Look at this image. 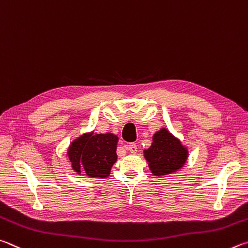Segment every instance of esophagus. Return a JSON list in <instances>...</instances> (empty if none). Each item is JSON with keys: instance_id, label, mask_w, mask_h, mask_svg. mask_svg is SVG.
<instances>
[{"instance_id": "esophagus-1", "label": "esophagus", "mask_w": 248, "mask_h": 248, "mask_svg": "<svg viewBox=\"0 0 248 248\" xmlns=\"http://www.w3.org/2000/svg\"><path fill=\"white\" fill-rule=\"evenodd\" d=\"M126 149L131 154H136L137 153V146H136V144H134V142H132V144H128L126 146Z\"/></svg>"}]
</instances>
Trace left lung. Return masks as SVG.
I'll use <instances>...</instances> for the list:
<instances>
[{
  "instance_id": "left-lung-1",
  "label": "left lung",
  "mask_w": 248,
  "mask_h": 248,
  "mask_svg": "<svg viewBox=\"0 0 248 248\" xmlns=\"http://www.w3.org/2000/svg\"><path fill=\"white\" fill-rule=\"evenodd\" d=\"M145 158L155 175L170 174L185 163L187 150L168 129L162 128L154 135L153 145L145 150Z\"/></svg>"
}]
</instances>
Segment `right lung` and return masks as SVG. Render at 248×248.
Returning <instances> with one entry per match:
<instances>
[{"label": "right lung", "mask_w": 248, "mask_h": 248, "mask_svg": "<svg viewBox=\"0 0 248 248\" xmlns=\"http://www.w3.org/2000/svg\"><path fill=\"white\" fill-rule=\"evenodd\" d=\"M117 136L111 133L86 134L74 140L67 153L73 169L91 177L108 176L117 158Z\"/></svg>", "instance_id": "add662e5"}]
</instances>
